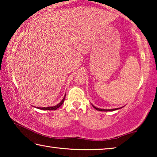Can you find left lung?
Returning <instances> with one entry per match:
<instances>
[{"label": "left lung", "mask_w": 157, "mask_h": 157, "mask_svg": "<svg viewBox=\"0 0 157 157\" xmlns=\"http://www.w3.org/2000/svg\"><path fill=\"white\" fill-rule=\"evenodd\" d=\"M92 105V104H91ZM92 106L93 107H94L95 109L96 110H98V111H115V110H117V109H121V108H122V107H121V108H115V109H100V108H98V107H95L94 105H92Z\"/></svg>", "instance_id": "8db88e82"}]
</instances>
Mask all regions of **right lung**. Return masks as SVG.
<instances>
[{
    "label": "right lung",
    "mask_w": 157,
    "mask_h": 157,
    "mask_svg": "<svg viewBox=\"0 0 157 157\" xmlns=\"http://www.w3.org/2000/svg\"><path fill=\"white\" fill-rule=\"evenodd\" d=\"M65 97L66 95H64V97H63V98L62 99V100L61 101V102L59 103V104H57V105L55 106H53V107H36L39 109H43V110H56L57 109L59 108L60 106H62L63 102H64V99H65Z\"/></svg>",
    "instance_id": "add662e5"
}]
</instances>
